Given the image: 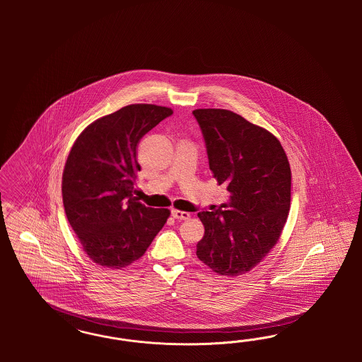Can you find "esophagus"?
Segmentation results:
<instances>
[{"instance_id":"obj_1","label":"esophagus","mask_w":362,"mask_h":362,"mask_svg":"<svg viewBox=\"0 0 362 362\" xmlns=\"http://www.w3.org/2000/svg\"><path fill=\"white\" fill-rule=\"evenodd\" d=\"M171 215H173V218H175V219L177 220L189 219V214H188V212L179 211V209H173V211H171Z\"/></svg>"}]
</instances>
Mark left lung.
Returning <instances> with one entry per match:
<instances>
[{
    "label": "left lung",
    "instance_id": "obj_1",
    "mask_svg": "<svg viewBox=\"0 0 362 362\" xmlns=\"http://www.w3.org/2000/svg\"><path fill=\"white\" fill-rule=\"evenodd\" d=\"M203 134L209 170L227 185L230 202L200 211L204 236L197 256L221 276H240L279 240L291 207V167L274 134L230 110L192 111Z\"/></svg>",
    "mask_w": 362,
    "mask_h": 362
}]
</instances>
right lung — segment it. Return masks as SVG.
I'll return each instance as SVG.
<instances>
[{"mask_svg":"<svg viewBox=\"0 0 362 362\" xmlns=\"http://www.w3.org/2000/svg\"><path fill=\"white\" fill-rule=\"evenodd\" d=\"M173 110L129 105L79 134L62 175L66 216L94 263L121 269L141 259L170 209L146 207L132 194L138 143Z\"/></svg>","mask_w":362,"mask_h":362,"instance_id":"right-lung-1","label":"right lung"}]
</instances>
